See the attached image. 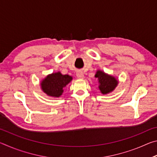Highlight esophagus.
I'll use <instances>...</instances> for the list:
<instances>
[{
    "label": "esophagus",
    "mask_w": 157,
    "mask_h": 157,
    "mask_svg": "<svg viewBox=\"0 0 157 157\" xmlns=\"http://www.w3.org/2000/svg\"><path fill=\"white\" fill-rule=\"evenodd\" d=\"M76 75H77V77H78V78H79V79H83L84 78V75L82 72H78L76 74Z\"/></svg>",
    "instance_id": "esophagus-1"
}]
</instances>
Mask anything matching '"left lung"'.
Wrapping results in <instances>:
<instances>
[{"label": "left lung", "mask_w": 157, "mask_h": 157, "mask_svg": "<svg viewBox=\"0 0 157 157\" xmlns=\"http://www.w3.org/2000/svg\"><path fill=\"white\" fill-rule=\"evenodd\" d=\"M95 77L98 79L99 82L98 88L102 94H107L109 93L112 92L118 84V79H116V78L108 75L102 71H97Z\"/></svg>", "instance_id": "obj_1"}]
</instances>
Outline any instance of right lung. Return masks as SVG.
I'll list each match as a JSON object with an SVG mask.
<instances>
[{
    "label": "right lung",
    "instance_id": "1",
    "mask_svg": "<svg viewBox=\"0 0 157 157\" xmlns=\"http://www.w3.org/2000/svg\"><path fill=\"white\" fill-rule=\"evenodd\" d=\"M73 78L68 75H62L60 72L47 75L41 82L42 91L48 96L59 98L62 95L63 88L71 82Z\"/></svg>",
    "mask_w": 157,
    "mask_h": 157
}]
</instances>
